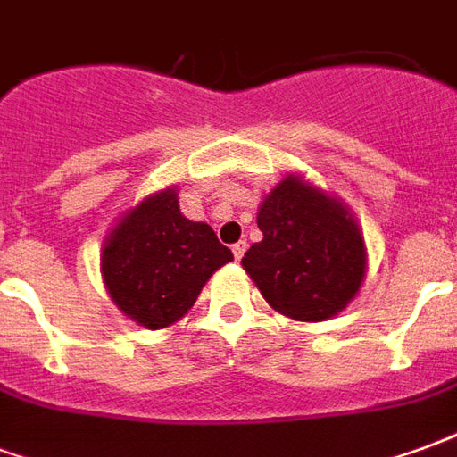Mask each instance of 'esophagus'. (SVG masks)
I'll return each instance as SVG.
<instances>
[{
    "instance_id": "1",
    "label": "esophagus",
    "mask_w": 457,
    "mask_h": 457,
    "mask_svg": "<svg viewBox=\"0 0 457 457\" xmlns=\"http://www.w3.org/2000/svg\"><path fill=\"white\" fill-rule=\"evenodd\" d=\"M245 248H248V245H245V241H238V243H236V245H233V248H231V251H233V258H236V261H241L243 253H245Z\"/></svg>"
}]
</instances>
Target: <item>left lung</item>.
Listing matches in <instances>:
<instances>
[{"instance_id": "left-lung-1", "label": "left lung", "mask_w": 457, "mask_h": 457, "mask_svg": "<svg viewBox=\"0 0 457 457\" xmlns=\"http://www.w3.org/2000/svg\"><path fill=\"white\" fill-rule=\"evenodd\" d=\"M258 228L241 265L278 314L326 321L358 297L368 248L343 199L289 172L262 196Z\"/></svg>"}]
</instances>
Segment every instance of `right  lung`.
Returning a JSON list of instances; mask_svg holds the SVG:
<instances>
[{"label":"right lung","mask_w":457,"mask_h":457,"mask_svg":"<svg viewBox=\"0 0 457 457\" xmlns=\"http://www.w3.org/2000/svg\"><path fill=\"white\" fill-rule=\"evenodd\" d=\"M233 261L212 226L179 212L178 189H160L126 209L102 245V279L126 319L168 328L195 306L216 270Z\"/></svg>","instance_id":"add662e5"}]
</instances>
